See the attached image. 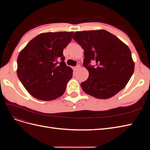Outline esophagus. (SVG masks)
<instances>
[{
	"label": "esophagus",
	"mask_w": 150,
	"mask_h": 150,
	"mask_svg": "<svg viewBox=\"0 0 150 150\" xmlns=\"http://www.w3.org/2000/svg\"><path fill=\"white\" fill-rule=\"evenodd\" d=\"M79 67H80V66H79V65H78V66H76L74 67L73 69H74V71H76V70H78V69H79Z\"/></svg>",
	"instance_id": "esophagus-1"
}]
</instances>
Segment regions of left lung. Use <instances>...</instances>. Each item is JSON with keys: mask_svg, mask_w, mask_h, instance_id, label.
<instances>
[{"mask_svg": "<svg viewBox=\"0 0 150 150\" xmlns=\"http://www.w3.org/2000/svg\"><path fill=\"white\" fill-rule=\"evenodd\" d=\"M72 38L84 49L83 66L89 71L88 79L81 83L84 93L108 99L125 87L134 64L125 43L105 30L76 32ZM91 61L96 64L91 65Z\"/></svg>", "mask_w": 150, "mask_h": 150, "instance_id": "obj_1", "label": "left lung"}]
</instances>
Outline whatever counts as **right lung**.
<instances>
[{
    "label": "right lung",
    "mask_w": 150,
    "mask_h": 150,
    "mask_svg": "<svg viewBox=\"0 0 150 150\" xmlns=\"http://www.w3.org/2000/svg\"><path fill=\"white\" fill-rule=\"evenodd\" d=\"M73 32L40 34L26 45L17 57V74L25 89L42 101L54 100L64 93L72 77L63 50Z\"/></svg>",
    "instance_id": "1"
}]
</instances>
